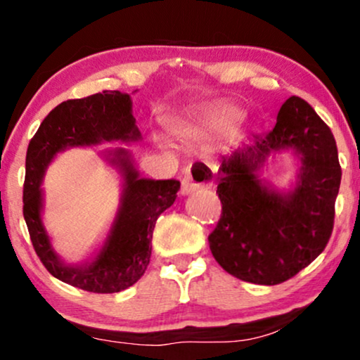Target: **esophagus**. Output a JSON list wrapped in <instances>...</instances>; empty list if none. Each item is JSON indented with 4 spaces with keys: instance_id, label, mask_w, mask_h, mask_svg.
<instances>
[{
    "instance_id": "34e87169",
    "label": "esophagus",
    "mask_w": 360,
    "mask_h": 360,
    "mask_svg": "<svg viewBox=\"0 0 360 360\" xmlns=\"http://www.w3.org/2000/svg\"><path fill=\"white\" fill-rule=\"evenodd\" d=\"M207 186H211L210 179H206V177H196L194 176L193 169H186L183 183H181V194H183V196H188V194L194 193L196 189L207 188Z\"/></svg>"
}]
</instances>
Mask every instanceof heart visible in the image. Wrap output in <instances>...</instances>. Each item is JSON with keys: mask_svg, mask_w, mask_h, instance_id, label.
<instances>
[{"mask_svg": "<svg viewBox=\"0 0 360 360\" xmlns=\"http://www.w3.org/2000/svg\"><path fill=\"white\" fill-rule=\"evenodd\" d=\"M233 117L231 109H213L198 115L177 117L167 124V132L179 139H205L226 127Z\"/></svg>", "mask_w": 360, "mask_h": 360, "instance_id": "1", "label": "heart"}]
</instances>
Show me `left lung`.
Listing matches in <instances>:
<instances>
[{
    "mask_svg": "<svg viewBox=\"0 0 360 360\" xmlns=\"http://www.w3.org/2000/svg\"><path fill=\"white\" fill-rule=\"evenodd\" d=\"M285 148L302 167L292 191L280 193L257 174L271 153ZM340 177L328 125L304 98H287L274 131L224 155L216 171L223 211L207 236L214 259L250 283L278 285L295 276L328 243Z\"/></svg>",
    "mask_w": 360,
    "mask_h": 360,
    "instance_id": "8db88e82",
    "label": "left lung"
}]
</instances>
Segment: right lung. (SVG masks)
Returning a JSON list of instances; mask_svg holds the SVG:
<instances>
[{
	"instance_id": "add662e5",
	"label": "right lung",
	"mask_w": 360,
	"mask_h": 360,
	"mask_svg": "<svg viewBox=\"0 0 360 360\" xmlns=\"http://www.w3.org/2000/svg\"><path fill=\"white\" fill-rule=\"evenodd\" d=\"M141 141L132 115L131 95L103 90L85 98L56 105L43 119L28 144L27 176L23 186V216L38 258L55 278L94 293H115L132 287L144 275L150 259V240L155 221L176 201L181 183L139 177L131 154L107 150L105 158L124 176V191L105 243L90 262L67 265L51 246L41 221V181L53 158L68 147L97 146L101 142Z\"/></svg>"
}]
</instances>
